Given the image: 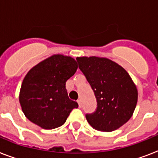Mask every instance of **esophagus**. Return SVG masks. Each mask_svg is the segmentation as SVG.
<instances>
[{"label":"esophagus","mask_w":158,"mask_h":158,"mask_svg":"<svg viewBox=\"0 0 158 158\" xmlns=\"http://www.w3.org/2000/svg\"><path fill=\"white\" fill-rule=\"evenodd\" d=\"M77 102H78V104H79V107H81V100L79 99V100H78V101H77Z\"/></svg>","instance_id":"obj_1"}]
</instances>
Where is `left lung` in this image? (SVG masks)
I'll return each instance as SVG.
<instances>
[{
	"label": "left lung",
	"instance_id": "8db88e82",
	"mask_svg": "<svg viewBox=\"0 0 158 158\" xmlns=\"http://www.w3.org/2000/svg\"><path fill=\"white\" fill-rule=\"evenodd\" d=\"M79 68L90 84L97 108L85 115L97 130L110 132L127 122L138 100V91L125 69L106 58L77 57Z\"/></svg>",
	"mask_w": 158,
	"mask_h": 158
}]
</instances>
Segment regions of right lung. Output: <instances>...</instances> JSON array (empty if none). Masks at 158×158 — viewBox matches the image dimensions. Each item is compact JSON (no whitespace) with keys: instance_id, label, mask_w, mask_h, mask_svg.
Wrapping results in <instances>:
<instances>
[{"instance_id":"add662e5","label":"right lung","mask_w":158,"mask_h":158,"mask_svg":"<svg viewBox=\"0 0 158 158\" xmlns=\"http://www.w3.org/2000/svg\"><path fill=\"white\" fill-rule=\"evenodd\" d=\"M78 69L69 56L54 55L32 68L23 79L19 102L23 114L38 126L52 130L61 126L76 102L69 98L65 83Z\"/></svg>"}]
</instances>
